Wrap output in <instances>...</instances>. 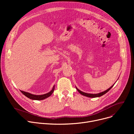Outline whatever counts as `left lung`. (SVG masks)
Returning a JSON list of instances; mask_svg holds the SVG:
<instances>
[{
    "mask_svg": "<svg viewBox=\"0 0 134 134\" xmlns=\"http://www.w3.org/2000/svg\"><path fill=\"white\" fill-rule=\"evenodd\" d=\"M115 83L113 85H112V86H111L109 88H108V90H105L104 91H103V92H102L100 93H97V94H91V93H85L83 92H82V91H81L80 90H79L78 88H77V87H76V88L77 90V91H78V92L82 95L84 96H86V97H90V98H96V97H101L103 95L105 94V93H107L108 91L114 86V85H115Z\"/></svg>",
    "mask_w": 134,
    "mask_h": 134,
    "instance_id": "8db88e82",
    "label": "left lung"
}]
</instances>
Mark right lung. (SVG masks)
Here are the masks:
<instances>
[{"label": "right lung", "mask_w": 134, "mask_h": 134, "mask_svg": "<svg viewBox=\"0 0 134 134\" xmlns=\"http://www.w3.org/2000/svg\"><path fill=\"white\" fill-rule=\"evenodd\" d=\"M55 89V86H53L52 90L50 91V92L46 93V94H42V95H35V94H31L29 92H26L25 91H20V92H22L25 96H26V97L29 98V99H32V100H43L46 98L50 97L53 92H54Z\"/></svg>", "instance_id": "add662e5"}]
</instances>
